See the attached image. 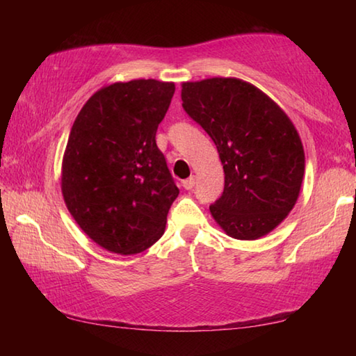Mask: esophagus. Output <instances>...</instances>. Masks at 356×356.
<instances>
[{
	"label": "esophagus",
	"mask_w": 356,
	"mask_h": 356,
	"mask_svg": "<svg viewBox=\"0 0 356 356\" xmlns=\"http://www.w3.org/2000/svg\"><path fill=\"white\" fill-rule=\"evenodd\" d=\"M195 180H196V179H195V177H193V176H191V177H188V179H185V180H184V182H182V185H184V188H185V190H191V188H193V186H195Z\"/></svg>",
	"instance_id": "34e87169"
}]
</instances>
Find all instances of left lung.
I'll use <instances>...</instances> for the list:
<instances>
[{
    "label": "left lung",
    "instance_id": "obj_1",
    "mask_svg": "<svg viewBox=\"0 0 356 356\" xmlns=\"http://www.w3.org/2000/svg\"><path fill=\"white\" fill-rule=\"evenodd\" d=\"M182 106L212 138L225 191L210 213L229 237L256 240L298 200L305 150L291 118L254 84L234 76L182 83Z\"/></svg>",
    "mask_w": 356,
    "mask_h": 356
}]
</instances>
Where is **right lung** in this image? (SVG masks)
Returning <instances> with one entry per match:
<instances>
[{"instance_id":"right-lung-1","label":"right lung","mask_w":356,"mask_h":356,"mask_svg":"<svg viewBox=\"0 0 356 356\" xmlns=\"http://www.w3.org/2000/svg\"><path fill=\"white\" fill-rule=\"evenodd\" d=\"M171 81H116L94 92L72 125L61 166L65 207L81 231L116 254H138L165 232L179 195L155 134Z\"/></svg>"}]
</instances>
